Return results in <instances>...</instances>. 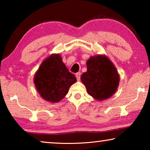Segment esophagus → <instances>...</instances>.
<instances>
[{
  "label": "esophagus",
  "instance_id": "esophagus-1",
  "mask_svg": "<svg viewBox=\"0 0 150 150\" xmlns=\"http://www.w3.org/2000/svg\"><path fill=\"white\" fill-rule=\"evenodd\" d=\"M75 76H76V77H77V80H79L80 79V78H81V73H77L75 74Z\"/></svg>",
  "mask_w": 150,
  "mask_h": 150
}]
</instances>
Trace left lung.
Wrapping results in <instances>:
<instances>
[{
    "mask_svg": "<svg viewBox=\"0 0 150 150\" xmlns=\"http://www.w3.org/2000/svg\"><path fill=\"white\" fill-rule=\"evenodd\" d=\"M87 67L81 80L88 95L98 101L111 97L120 82V75L113 63L105 55H97L87 60Z\"/></svg>",
    "mask_w": 150,
    "mask_h": 150,
    "instance_id": "8db88e82",
    "label": "left lung"
}]
</instances>
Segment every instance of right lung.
<instances>
[{
  "label": "right lung",
  "instance_id": "add662e5",
  "mask_svg": "<svg viewBox=\"0 0 150 150\" xmlns=\"http://www.w3.org/2000/svg\"><path fill=\"white\" fill-rule=\"evenodd\" d=\"M76 81L75 76L69 71L59 54H53L43 61L34 77L40 95L53 103L62 100Z\"/></svg>",
  "mask_w": 150,
  "mask_h": 150
}]
</instances>
